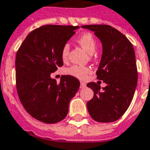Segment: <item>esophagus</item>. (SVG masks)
I'll list each match as a JSON object with an SVG mask.
<instances>
[{"instance_id":"esophagus-1","label":"esophagus","mask_w":150,"mask_h":150,"mask_svg":"<svg viewBox=\"0 0 150 150\" xmlns=\"http://www.w3.org/2000/svg\"><path fill=\"white\" fill-rule=\"evenodd\" d=\"M86 87V83L84 82H81V86H80V88H84Z\"/></svg>"}]
</instances>
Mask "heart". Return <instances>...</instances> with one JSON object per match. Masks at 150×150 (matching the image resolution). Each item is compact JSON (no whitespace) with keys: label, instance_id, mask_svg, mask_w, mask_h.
Listing matches in <instances>:
<instances>
[{"label":"heart","instance_id":"b5f03b06","mask_svg":"<svg viewBox=\"0 0 150 150\" xmlns=\"http://www.w3.org/2000/svg\"><path fill=\"white\" fill-rule=\"evenodd\" d=\"M77 42L89 53H93L97 47V42L95 37L90 33H84L81 34L77 38ZM70 51V47L69 44H65L61 50V57L63 61H66L68 59ZM91 72L90 69L87 67L79 66V65H74L66 69V74L70 76L81 80L84 79L88 76L89 73Z\"/></svg>","mask_w":150,"mask_h":150}]
</instances>
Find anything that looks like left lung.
Masks as SVG:
<instances>
[{
  "instance_id": "1",
  "label": "left lung",
  "mask_w": 150,
  "mask_h": 150,
  "mask_svg": "<svg viewBox=\"0 0 150 150\" xmlns=\"http://www.w3.org/2000/svg\"><path fill=\"white\" fill-rule=\"evenodd\" d=\"M103 44V55L96 72L97 78L106 83L101 89L95 82L87 84L94 91L88 101L89 114L96 121L109 123L122 117L132 103L138 81L134 47L123 33L109 25H86Z\"/></svg>"
}]
</instances>
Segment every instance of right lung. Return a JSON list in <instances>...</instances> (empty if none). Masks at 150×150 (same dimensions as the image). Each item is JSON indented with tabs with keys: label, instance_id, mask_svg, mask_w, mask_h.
<instances>
[{
	"label": "right lung",
	"instance_id": "add662e5",
	"mask_svg": "<svg viewBox=\"0 0 150 150\" xmlns=\"http://www.w3.org/2000/svg\"><path fill=\"white\" fill-rule=\"evenodd\" d=\"M79 26L46 25L29 33L16 56V89L31 117L54 124L67 117L80 87L77 78L63 75L58 83L51 74L63 66L61 50Z\"/></svg>",
	"mask_w": 150,
	"mask_h": 150
}]
</instances>
